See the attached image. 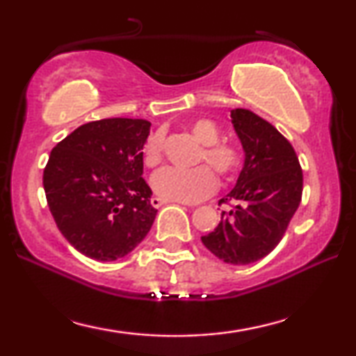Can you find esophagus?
I'll list each match as a JSON object with an SVG mask.
<instances>
[{
  "label": "esophagus",
  "mask_w": 356,
  "mask_h": 356,
  "mask_svg": "<svg viewBox=\"0 0 356 356\" xmlns=\"http://www.w3.org/2000/svg\"><path fill=\"white\" fill-rule=\"evenodd\" d=\"M167 202H172V201H165V199H162V197H152V199H150V204H152L154 207H162L163 204H167Z\"/></svg>",
  "instance_id": "obj_1"
}]
</instances>
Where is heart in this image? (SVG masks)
<instances>
[{
  "mask_svg": "<svg viewBox=\"0 0 356 356\" xmlns=\"http://www.w3.org/2000/svg\"><path fill=\"white\" fill-rule=\"evenodd\" d=\"M189 131L199 144L204 145L199 160H206L222 178H232L241 167V152L235 145L218 143L220 131L217 124L207 118L194 120L189 124ZM163 136L155 133L149 136L143 147V159L147 167H155L162 160ZM154 193L165 201L177 202H199L216 191L217 178L206 165L184 170L167 167L154 173Z\"/></svg>",
  "mask_w": 356,
  "mask_h": 356,
  "instance_id": "heart-1",
  "label": "heart"
}]
</instances>
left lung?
Returning <instances> with one entry per match:
<instances>
[{
  "label": "left lung",
  "mask_w": 356,
  "mask_h": 356,
  "mask_svg": "<svg viewBox=\"0 0 356 356\" xmlns=\"http://www.w3.org/2000/svg\"><path fill=\"white\" fill-rule=\"evenodd\" d=\"M245 160L235 186L220 202L236 201L220 223L201 236L204 246L233 266L251 264L279 245L300 206L303 172L293 147L270 123L250 110H232Z\"/></svg>",
  "instance_id": "8db88e82"
}]
</instances>
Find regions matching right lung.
I'll return each mask as SVG.
<instances>
[{"label": "right lung", "instance_id": "obj_1", "mask_svg": "<svg viewBox=\"0 0 356 356\" xmlns=\"http://www.w3.org/2000/svg\"><path fill=\"white\" fill-rule=\"evenodd\" d=\"M145 120L106 118L82 124L58 143L43 170L47 202L63 236L95 261L124 257L157 216L143 178Z\"/></svg>", "mask_w": 356, "mask_h": 356}]
</instances>
